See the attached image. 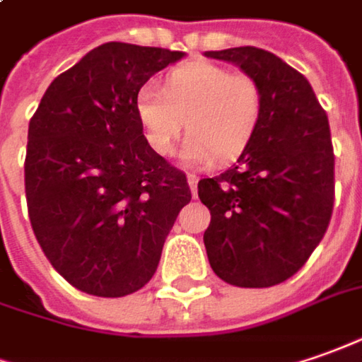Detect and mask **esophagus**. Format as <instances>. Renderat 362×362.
<instances>
[{
	"mask_svg": "<svg viewBox=\"0 0 362 362\" xmlns=\"http://www.w3.org/2000/svg\"><path fill=\"white\" fill-rule=\"evenodd\" d=\"M188 186H190L192 194L196 196V188H198V176L196 174H188Z\"/></svg>",
	"mask_w": 362,
	"mask_h": 362,
	"instance_id": "esophagus-1",
	"label": "esophagus"
}]
</instances>
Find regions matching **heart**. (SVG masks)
I'll use <instances>...</instances> for the list:
<instances>
[{
    "instance_id": "obj_1",
    "label": "heart",
    "mask_w": 362,
    "mask_h": 362,
    "mask_svg": "<svg viewBox=\"0 0 362 362\" xmlns=\"http://www.w3.org/2000/svg\"><path fill=\"white\" fill-rule=\"evenodd\" d=\"M259 83L210 61H190L172 69L164 87L146 83L134 98V112L144 139L166 156L180 136L186 119L190 130L180 148L186 166H206L238 156L262 117Z\"/></svg>"
}]
</instances>
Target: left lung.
I'll return each mask as SVG.
<instances>
[{"label": "left lung", "instance_id": "8db88e82", "mask_svg": "<svg viewBox=\"0 0 362 362\" xmlns=\"http://www.w3.org/2000/svg\"><path fill=\"white\" fill-rule=\"evenodd\" d=\"M252 75L262 117L238 164L198 182L212 214L204 245L214 274L238 287H272L297 274L323 240L335 200L325 110L309 81L257 47L206 51Z\"/></svg>", "mask_w": 362, "mask_h": 362}]
</instances>
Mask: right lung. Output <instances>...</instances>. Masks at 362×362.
<instances>
[{
	"instance_id": "obj_1",
	"label": "right lung",
	"mask_w": 362,
	"mask_h": 362,
	"mask_svg": "<svg viewBox=\"0 0 362 362\" xmlns=\"http://www.w3.org/2000/svg\"><path fill=\"white\" fill-rule=\"evenodd\" d=\"M186 53L110 41L45 90L29 122L25 196L47 259L73 287L124 297L148 284L192 200L186 174L150 148L134 98Z\"/></svg>"
}]
</instances>
